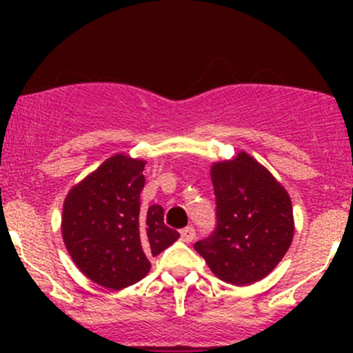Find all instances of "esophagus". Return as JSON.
I'll list each match as a JSON object with an SVG mask.
<instances>
[{
    "instance_id": "34e87169",
    "label": "esophagus",
    "mask_w": 353,
    "mask_h": 353,
    "mask_svg": "<svg viewBox=\"0 0 353 353\" xmlns=\"http://www.w3.org/2000/svg\"><path fill=\"white\" fill-rule=\"evenodd\" d=\"M194 237H196V230H194L193 227H184V229L181 230V239H183L184 243H193Z\"/></svg>"
}]
</instances>
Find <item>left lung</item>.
Wrapping results in <instances>:
<instances>
[{
  "mask_svg": "<svg viewBox=\"0 0 353 353\" xmlns=\"http://www.w3.org/2000/svg\"><path fill=\"white\" fill-rule=\"evenodd\" d=\"M216 223L194 249L220 280L249 285L265 279L294 237L287 191L244 152L212 167Z\"/></svg>",
  "mask_w": 353,
  "mask_h": 353,
  "instance_id": "left-lung-1",
  "label": "left lung"
}]
</instances>
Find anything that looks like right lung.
I'll return each mask as SVG.
<instances>
[{
  "instance_id": "1",
  "label": "right lung",
  "mask_w": 353,
  "mask_h": 353,
  "mask_svg": "<svg viewBox=\"0 0 353 353\" xmlns=\"http://www.w3.org/2000/svg\"><path fill=\"white\" fill-rule=\"evenodd\" d=\"M145 162L114 155L68 193L61 230L66 249L85 276L102 287L140 282L157 256L179 239L163 223V208L140 206Z\"/></svg>"
}]
</instances>
